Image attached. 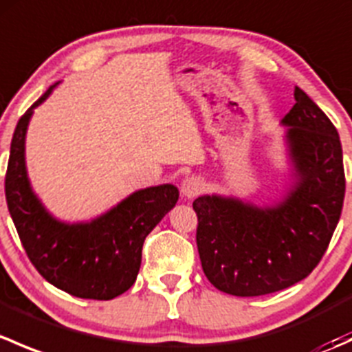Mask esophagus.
Masks as SVG:
<instances>
[{
  "label": "esophagus",
  "instance_id": "34e87169",
  "mask_svg": "<svg viewBox=\"0 0 352 352\" xmlns=\"http://www.w3.org/2000/svg\"><path fill=\"white\" fill-rule=\"evenodd\" d=\"M204 187L206 184L202 179H199V177H187V179L182 182V194L187 199H192L199 196V194L204 190Z\"/></svg>",
  "mask_w": 352,
  "mask_h": 352
}]
</instances>
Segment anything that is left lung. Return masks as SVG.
Here are the masks:
<instances>
[{
    "mask_svg": "<svg viewBox=\"0 0 352 352\" xmlns=\"http://www.w3.org/2000/svg\"><path fill=\"white\" fill-rule=\"evenodd\" d=\"M286 141L296 184L279 204L257 208L233 197L201 196L196 242L212 286L233 296H262L307 278L327 250L340 211L346 177L336 126L294 88Z\"/></svg>",
    "mask_w": 352,
    "mask_h": 352,
    "instance_id": "left-lung-1",
    "label": "left lung"
}]
</instances>
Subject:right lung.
Here are the masks:
<instances>
[{"label":"right lung","mask_w":352,"mask_h":352,"mask_svg":"<svg viewBox=\"0 0 352 352\" xmlns=\"http://www.w3.org/2000/svg\"><path fill=\"white\" fill-rule=\"evenodd\" d=\"M56 85L16 124L5 177L6 204L28 258L45 281L78 298L112 300L134 285L144 239L177 204L179 189L165 184L138 190L90 223L67 225L52 218L28 182L25 134L34 109Z\"/></svg>","instance_id":"right-lung-1"}]
</instances>
